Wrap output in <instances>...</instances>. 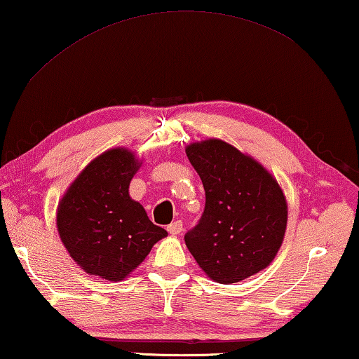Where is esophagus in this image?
Listing matches in <instances>:
<instances>
[{
  "label": "esophagus",
  "instance_id": "1",
  "mask_svg": "<svg viewBox=\"0 0 359 359\" xmlns=\"http://www.w3.org/2000/svg\"><path fill=\"white\" fill-rule=\"evenodd\" d=\"M182 229H184V223H182L180 220H177V222H172V223L169 224V226H168L169 234H180V233H182Z\"/></svg>",
  "mask_w": 359,
  "mask_h": 359
}]
</instances>
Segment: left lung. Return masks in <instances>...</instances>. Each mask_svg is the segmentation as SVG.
<instances>
[{
    "label": "left lung",
    "mask_w": 359,
    "mask_h": 359,
    "mask_svg": "<svg viewBox=\"0 0 359 359\" xmlns=\"http://www.w3.org/2000/svg\"><path fill=\"white\" fill-rule=\"evenodd\" d=\"M187 156L205 191L203 215L185 234L199 267L212 280L229 285L269 266L288 214L277 180L220 139L188 145Z\"/></svg>",
    "instance_id": "obj_1"
}]
</instances>
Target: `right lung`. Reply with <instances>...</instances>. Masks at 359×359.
Returning a JSON list of instances; mask_svg holds the SVG:
<instances>
[{"label": "right lung", "instance_id": "1", "mask_svg": "<svg viewBox=\"0 0 359 359\" xmlns=\"http://www.w3.org/2000/svg\"><path fill=\"white\" fill-rule=\"evenodd\" d=\"M139 163L114 149L93 160L58 205L57 226L66 250L85 272L117 282L142 263L168 234L128 194Z\"/></svg>", "mask_w": 359, "mask_h": 359}]
</instances>
